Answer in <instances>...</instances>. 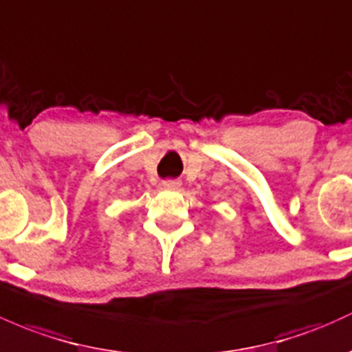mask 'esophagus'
Instances as JSON below:
<instances>
[{
    "label": "esophagus",
    "instance_id": "esophagus-1",
    "mask_svg": "<svg viewBox=\"0 0 352 352\" xmlns=\"http://www.w3.org/2000/svg\"><path fill=\"white\" fill-rule=\"evenodd\" d=\"M162 187L167 188V190H175V188L180 187V182H179V180H173V179L162 180Z\"/></svg>",
    "mask_w": 352,
    "mask_h": 352
}]
</instances>
